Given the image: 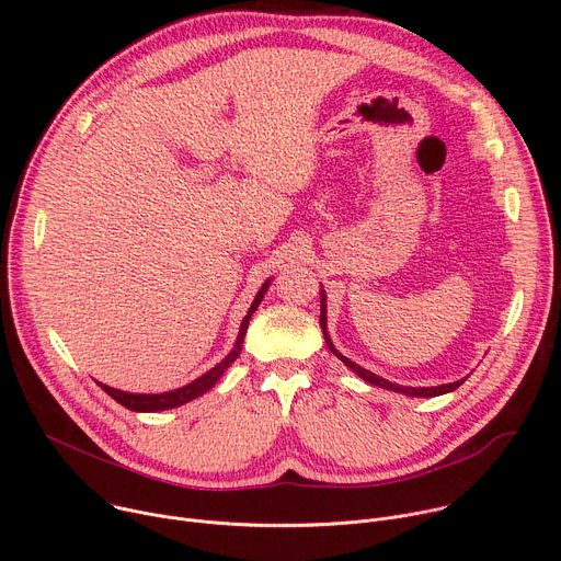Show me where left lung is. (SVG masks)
Returning a JSON list of instances; mask_svg holds the SVG:
<instances>
[{"label":"left lung","mask_w":561,"mask_h":561,"mask_svg":"<svg viewBox=\"0 0 561 561\" xmlns=\"http://www.w3.org/2000/svg\"><path fill=\"white\" fill-rule=\"evenodd\" d=\"M319 327H322V331H324V340H327V344H329V348H331V353L333 355H337L353 373H357L364 381H368V383H373V386H379V388H386V390H394V392H404V394H411V397H437V394H444V392H450V390H455L457 386H461L463 383V379H459V381H453V383H442V386H428V388H413V386H399V383H392V381H388V379H381L379 375H375V373H370V370H366V368H362V366H357L355 362H351L348 357H344L335 346H333V342H331V337H329V333H327V295H324V290H322V314H319Z\"/></svg>","instance_id":"left-lung-1"}]
</instances>
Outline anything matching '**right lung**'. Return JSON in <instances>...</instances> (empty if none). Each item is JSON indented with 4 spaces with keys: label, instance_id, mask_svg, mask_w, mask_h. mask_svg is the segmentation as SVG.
Listing matches in <instances>:
<instances>
[{
    "label": "right lung",
    "instance_id": "1",
    "mask_svg": "<svg viewBox=\"0 0 561 561\" xmlns=\"http://www.w3.org/2000/svg\"><path fill=\"white\" fill-rule=\"evenodd\" d=\"M268 288V282H264L262 290L257 293L255 301L251 304L249 308V314L244 317L242 322V329H239V335H237V342H234V348L228 353V357L224 362H219L215 368H210L206 375L197 377L195 381H191L188 386H182L178 390H171V392H162V394H133V392H124V390H115L111 386H104L100 383L117 404H122L124 409L128 411H137V413H154V411H167V409H175V407H182L186 402H191V399L204 394L206 390H210L215 386V381L224 375V370L239 357V353H242V344H244V335H247V329H249V322H251V314L257 310L260 301L264 299V293Z\"/></svg>",
    "mask_w": 561,
    "mask_h": 561
}]
</instances>
